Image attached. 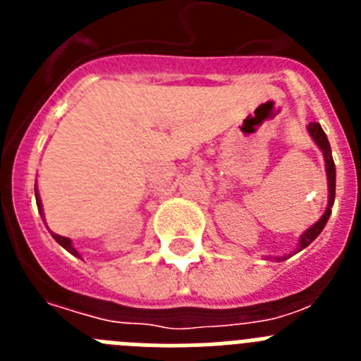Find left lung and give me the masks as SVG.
Wrapping results in <instances>:
<instances>
[{
  "mask_svg": "<svg viewBox=\"0 0 361 361\" xmlns=\"http://www.w3.org/2000/svg\"><path fill=\"white\" fill-rule=\"evenodd\" d=\"M307 132L311 133L312 141L317 142L318 148H320L322 153H324L325 171H327V184H329V204H327V209H325V213L322 215V219L318 220L317 224H312L311 228H309L302 237H300L298 251L307 247V245L311 244L318 235H320L322 229L325 228V224H327V220H329L331 216V208H333V204H334V195H336V168H334V161H333V155H331V145L329 141H327V135H325V132L322 130V126L318 123L309 124ZM276 260H286V257H279Z\"/></svg>",
  "mask_w": 361,
  "mask_h": 361,
  "instance_id": "8db88e82",
  "label": "left lung"
}]
</instances>
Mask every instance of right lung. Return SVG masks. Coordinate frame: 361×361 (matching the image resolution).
<instances>
[{
    "mask_svg": "<svg viewBox=\"0 0 361 361\" xmlns=\"http://www.w3.org/2000/svg\"><path fill=\"white\" fill-rule=\"evenodd\" d=\"M36 202H37V209H39V213H41V215H43V208H41V199H39V195H37V190H36ZM50 233H52V231H50ZM52 237L56 238L57 244H61L63 247H65V250L68 251V253H72L73 257H79V251L75 250V247H73L72 240H70V238L61 237V235H57V233H52Z\"/></svg>",
    "mask_w": 361,
    "mask_h": 361,
    "instance_id": "obj_1",
    "label": "right lung"
}]
</instances>
